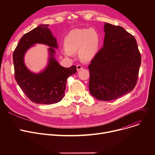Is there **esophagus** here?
I'll return each mask as SVG.
<instances>
[{"instance_id": "1", "label": "esophagus", "mask_w": 155, "mask_h": 155, "mask_svg": "<svg viewBox=\"0 0 155 155\" xmlns=\"http://www.w3.org/2000/svg\"><path fill=\"white\" fill-rule=\"evenodd\" d=\"M83 68V67H82V66L81 64H77V71H79V70H80L81 69H82Z\"/></svg>"}]
</instances>
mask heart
I'll list each match as a JSON object with an SVG mask.
<instances>
[{
    "label": "heart",
    "mask_w": 155,
    "mask_h": 155,
    "mask_svg": "<svg viewBox=\"0 0 155 155\" xmlns=\"http://www.w3.org/2000/svg\"><path fill=\"white\" fill-rule=\"evenodd\" d=\"M100 42L99 35L94 29H73L64 38L65 48L62 53L67 56H71L78 50L81 59L90 61L98 53Z\"/></svg>",
    "instance_id": "obj_1"
}]
</instances>
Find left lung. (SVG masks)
Listing matches in <instances>:
<instances>
[{
  "label": "left lung",
  "mask_w": 155,
  "mask_h": 155,
  "mask_svg": "<svg viewBox=\"0 0 155 155\" xmlns=\"http://www.w3.org/2000/svg\"><path fill=\"white\" fill-rule=\"evenodd\" d=\"M103 48L92 60L89 91L98 100L116 99L135 87L141 61L134 37L123 27L104 25Z\"/></svg>",
  "instance_id": "left-lung-1"
}]
</instances>
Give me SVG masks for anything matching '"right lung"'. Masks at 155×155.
Here are the masks:
<instances>
[{"label": "right lung", "instance_id": "1", "mask_svg": "<svg viewBox=\"0 0 155 155\" xmlns=\"http://www.w3.org/2000/svg\"><path fill=\"white\" fill-rule=\"evenodd\" d=\"M48 26V24H41L27 32L20 39L13 53L16 82L30 101L39 104H53L61 101L68 77L77 72L74 65L64 68L55 60L53 48H58V44ZM36 43L51 46L48 66L38 74L30 72L23 62L24 54Z\"/></svg>", "mask_w": 155, "mask_h": 155}]
</instances>
